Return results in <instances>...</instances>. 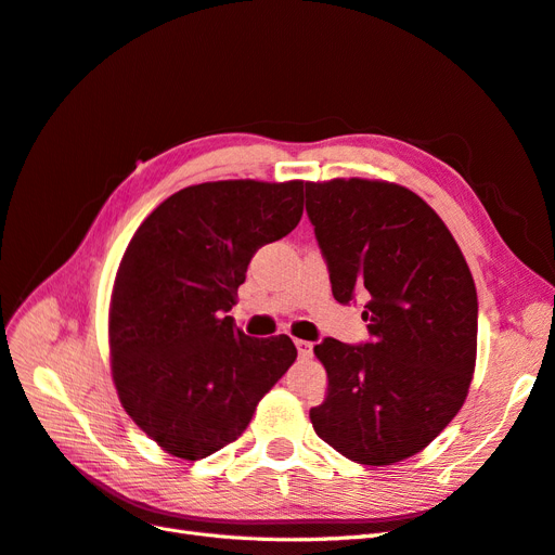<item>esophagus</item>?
<instances>
[{"label": "esophagus", "mask_w": 555, "mask_h": 555, "mask_svg": "<svg viewBox=\"0 0 555 555\" xmlns=\"http://www.w3.org/2000/svg\"><path fill=\"white\" fill-rule=\"evenodd\" d=\"M294 345H296V349H298V354L300 357H310L312 354V343H308V340H294Z\"/></svg>", "instance_id": "obj_1"}]
</instances>
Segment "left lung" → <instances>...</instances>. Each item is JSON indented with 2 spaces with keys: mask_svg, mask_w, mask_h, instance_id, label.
<instances>
[{
  "mask_svg": "<svg viewBox=\"0 0 555 555\" xmlns=\"http://www.w3.org/2000/svg\"><path fill=\"white\" fill-rule=\"evenodd\" d=\"M306 208L333 298L367 292L363 347L326 338L328 389L314 433L361 465L426 449L459 414L477 363V289L459 243L422 196L396 182H306Z\"/></svg>",
  "mask_w": 555,
  "mask_h": 555,
  "instance_id": "1",
  "label": "left lung"
}]
</instances>
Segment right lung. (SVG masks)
<instances>
[{
  "mask_svg": "<svg viewBox=\"0 0 555 555\" xmlns=\"http://www.w3.org/2000/svg\"><path fill=\"white\" fill-rule=\"evenodd\" d=\"M304 215V180L190 184L150 212L117 266L108 349L117 398L150 440L198 461L238 440L289 371V335L247 338L227 314L255 251Z\"/></svg>",
  "mask_w": 555,
  "mask_h": 555,
  "instance_id": "1",
  "label": "right lung"
}]
</instances>
